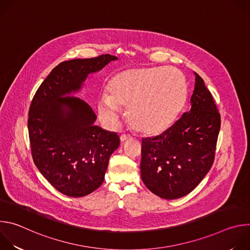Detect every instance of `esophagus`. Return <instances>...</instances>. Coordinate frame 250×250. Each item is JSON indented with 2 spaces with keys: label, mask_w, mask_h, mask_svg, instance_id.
Wrapping results in <instances>:
<instances>
[{
  "label": "esophagus",
  "mask_w": 250,
  "mask_h": 250,
  "mask_svg": "<svg viewBox=\"0 0 250 250\" xmlns=\"http://www.w3.org/2000/svg\"><path fill=\"white\" fill-rule=\"evenodd\" d=\"M128 138H130V136H129V135H127V134H122V135H121V137H120V139H121V141H122V142H124V141L127 140Z\"/></svg>",
  "instance_id": "esophagus-1"
}]
</instances>
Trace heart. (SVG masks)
<instances>
[{
	"mask_svg": "<svg viewBox=\"0 0 250 250\" xmlns=\"http://www.w3.org/2000/svg\"><path fill=\"white\" fill-rule=\"evenodd\" d=\"M187 84L180 71L167 67L124 70L109 82L108 96L98 101V113L116 126L121 109H127L129 125L137 132L153 135L167 129L183 109Z\"/></svg>",
	"mask_w": 250,
	"mask_h": 250,
	"instance_id": "heart-1",
	"label": "heart"
}]
</instances>
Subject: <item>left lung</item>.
<instances>
[{
	"instance_id": "obj_1",
	"label": "left lung",
	"mask_w": 250,
	"mask_h": 250,
	"mask_svg": "<svg viewBox=\"0 0 250 250\" xmlns=\"http://www.w3.org/2000/svg\"><path fill=\"white\" fill-rule=\"evenodd\" d=\"M195 75L190 112L160 135L141 142V179L166 200L192 192L215 160L221 115L204 80Z\"/></svg>"
}]
</instances>
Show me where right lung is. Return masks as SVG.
<instances>
[{
  "label": "right lung",
  "mask_w": 250,
  "mask_h": 250,
  "mask_svg": "<svg viewBox=\"0 0 250 250\" xmlns=\"http://www.w3.org/2000/svg\"><path fill=\"white\" fill-rule=\"evenodd\" d=\"M116 59L102 54L63 61L32 98L27 126L33 162L45 179L68 197L89 195L103 184L120 137L94 125L97 117L86 102L63 96L78 91L90 73Z\"/></svg>",
  "instance_id": "obj_1"
}]
</instances>
